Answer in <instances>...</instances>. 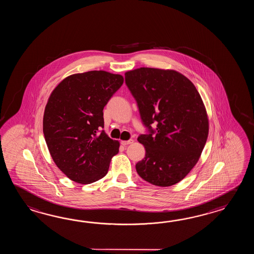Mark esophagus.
<instances>
[{
    "label": "esophagus",
    "mask_w": 254,
    "mask_h": 254,
    "mask_svg": "<svg viewBox=\"0 0 254 254\" xmlns=\"http://www.w3.org/2000/svg\"><path fill=\"white\" fill-rule=\"evenodd\" d=\"M133 142V140H122V145L127 146L129 145V144H131Z\"/></svg>",
    "instance_id": "esophagus-1"
}]
</instances>
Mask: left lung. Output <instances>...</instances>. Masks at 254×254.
<instances>
[{
    "label": "left lung",
    "mask_w": 254,
    "mask_h": 254,
    "mask_svg": "<svg viewBox=\"0 0 254 254\" xmlns=\"http://www.w3.org/2000/svg\"><path fill=\"white\" fill-rule=\"evenodd\" d=\"M125 82L150 130L138 138L146 154L136 164L137 173L160 187L178 184L199 161L209 134L200 93L187 77L174 70L141 67L126 71ZM153 122L155 131L151 129Z\"/></svg>",
    "instance_id": "obj_1"
}]
</instances>
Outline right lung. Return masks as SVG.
Wrapping results in <instances>:
<instances>
[{"mask_svg":"<svg viewBox=\"0 0 254 254\" xmlns=\"http://www.w3.org/2000/svg\"><path fill=\"white\" fill-rule=\"evenodd\" d=\"M124 77L90 70L66 77L54 88L44 109L43 134L54 163L77 184H90L108 173L120 142L99 129L103 108Z\"/></svg>","mask_w":254,"mask_h":254,"instance_id":"1","label":"right lung"}]
</instances>
